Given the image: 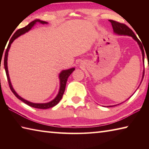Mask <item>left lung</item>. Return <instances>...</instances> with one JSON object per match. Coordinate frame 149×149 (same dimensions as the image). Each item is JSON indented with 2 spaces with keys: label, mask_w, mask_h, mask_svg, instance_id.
<instances>
[{
  "label": "left lung",
  "mask_w": 149,
  "mask_h": 149,
  "mask_svg": "<svg viewBox=\"0 0 149 149\" xmlns=\"http://www.w3.org/2000/svg\"><path fill=\"white\" fill-rule=\"evenodd\" d=\"M109 22L111 24H112V28H113V29H114V33H117L118 35H129V36L132 37L137 42V43L139 44V47L141 50V52H142L143 60L144 61L145 60V52H144V49H143V45H142V43H141V42L140 41V40L137 38V36L135 35V33H133L132 30L124 24L120 23V22H118L116 21H114V20H112V19H110ZM144 74H145V70L143 71V77H144Z\"/></svg>",
  "instance_id": "obj_1"
}]
</instances>
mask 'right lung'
I'll return each instance as SVG.
<instances>
[{
  "mask_svg": "<svg viewBox=\"0 0 149 149\" xmlns=\"http://www.w3.org/2000/svg\"><path fill=\"white\" fill-rule=\"evenodd\" d=\"M37 22H40L41 24H47V22H44V21H41L40 19H35L34 21L31 22V23H29L27 26L23 27V28L19 29H17V31L14 33V34L12 35V38L10 40V42L8 43V47H7V49L6 50V52H5V54H4V69L5 71H6V77L7 79H8V84H9V87L10 88V89L12 91V92L14 93V95L19 99L20 100H22V102H24V103H26L27 105L30 106V107H33L35 108H39V109H47V108H52L54 107L55 105H56L58 103L60 102V100L62 99V96L64 95V93L65 91V85H66V83H67V80L68 78L71 75L72 73L74 71L75 68H71L69 70H63V71L60 73L59 75L60 77V90L58 92V94L56 97V98L54 100H52V101H50L49 102L47 103H41V104H38V103H33L31 102L27 101V100L24 99L23 98H22L21 97L17 94L15 91L14 89H13V87L12 86L11 82H10V79L9 77V75H8V66H7V59H8V50L10 49V45L12 43L15 39H16L17 37H18L20 36L21 35H23L24 33H26V32L29 31L30 29H31V27L34 26V25L37 23Z\"/></svg>",
  "mask_w": 149,
  "mask_h": 149,
  "instance_id": "obj_1",
  "label": "right lung"
}]
</instances>
